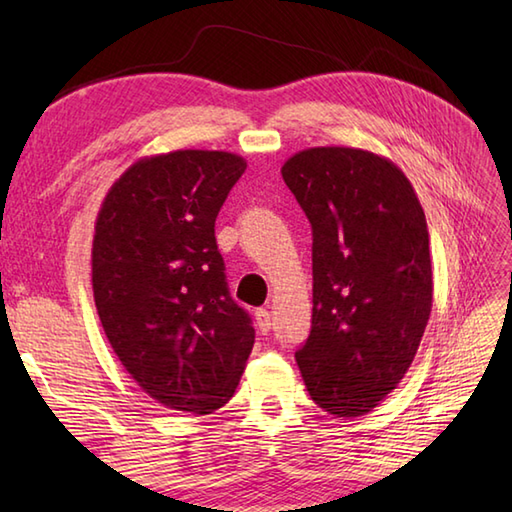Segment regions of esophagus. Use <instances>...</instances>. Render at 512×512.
Returning <instances> with one entry per match:
<instances>
[{
    "mask_svg": "<svg viewBox=\"0 0 512 512\" xmlns=\"http://www.w3.org/2000/svg\"><path fill=\"white\" fill-rule=\"evenodd\" d=\"M255 321H257L259 332H264V334L270 330V325H273V317H270V312L266 308L255 310Z\"/></svg>",
    "mask_w": 512,
    "mask_h": 512,
    "instance_id": "esophagus-1",
    "label": "esophagus"
}]
</instances>
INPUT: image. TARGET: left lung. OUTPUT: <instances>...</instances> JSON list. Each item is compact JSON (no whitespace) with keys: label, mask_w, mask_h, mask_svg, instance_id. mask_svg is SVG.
<instances>
[{"label":"left lung","mask_w":512,"mask_h":512,"mask_svg":"<svg viewBox=\"0 0 512 512\" xmlns=\"http://www.w3.org/2000/svg\"><path fill=\"white\" fill-rule=\"evenodd\" d=\"M312 226V328L295 358L310 398L336 418L372 411L407 374L427 328V220L394 162L312 147L281 167Z\"/></svg>","instance_id":"left-lung-1"}]
</instances>
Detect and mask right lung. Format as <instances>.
Wrapping results in <instances>:
<instances>
[{"label":"right lung","mask_w":512,"mask_h":512,"mask_svg":"<svg viewBox=\"0 0 512 512\" xmlns=\"http://www.w3.org/2000/svg\"><path fill=\"white\" fill-rule=\"evenodd\" d=\"M246 160L178 149L140 158L94 226L92 290L118 361L169 409L206 416L242 378L255 330L231 299L215 217Z\"/></svg>","instance_id":"1"}]
</instances>
